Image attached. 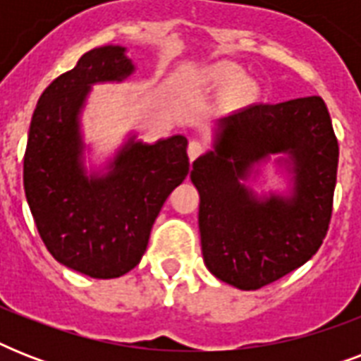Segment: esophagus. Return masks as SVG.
Wrapping results in <instances>:
<instances>
[{
    "label": "esophagus",
    "mask_w": 361,
    "mask_h": 361,
    "mask_svg": "<svg viewBox=\"0 0 361 361\" xmlns=\"http://www.w3.org/2000/svg\"><path fill=\"white\" fill-rule=\"evenodd\" d=\"M200 152H202V144H200V142L198 140L189 142V146H187V155H189L191 161H195V159L200 155Z\"/></svg>",
    "instance_id": "34e87169"
}]
</instances>
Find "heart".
Returning a JSON list of instances; mask_svg holds the SVG:
<instances>
[{
  "label": "heart",
  "mask_w": 361,
  "mask_h": 361,
  "mask_svg": "<svg viewBox=\"0 0 361 361\" xmlns=\"http://www.w3.org/2000/svg\"><path fill=\"white\" fill-rule=\"evenodd\" d=\"M191 84L195 87H208V90H228V87L238 86V104H247L257 97L258 92L257 84L247 80L245 71L241 69L240 65L225 63V61L212 63L202 71H198L197 75L192 76Z\"/></svg>",
  "instance_id": "b5f03b06"
}]
</instances>
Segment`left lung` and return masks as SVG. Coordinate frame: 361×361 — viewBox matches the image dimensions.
I'll return each mask as SVG.
<instances>
[{"label":"left lung","mask_w":361,"mask_h":361,"mask_svg":"<svg viewBox=\"0 0 361 361\" xmlns=\"http://www.w3.org/2000/svg\"><path fill=\"white\" fill-rule=\"evenodd\" d=\"M274 159L287 191L250 187ZM339 146L320 97L251 104L215 121L212 149L192 163L206 268L240 290H257L305 264L331 217Z\"/></svg>","instance_id":"obj_1"}]
</instances>
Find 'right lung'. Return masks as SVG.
I'll list each match as a JSON object with an SVG mask.
<instances>
[{"instance_id": "add662e5", "label": "right lung", "mask_w": 361, "mask_h": 361, "mask_svg": "<svg viewBox=\"0 0 361 361\" xmlns=\"http://www.w3.org/2000/svg\"><path fill=\"white\" fill-rule=\"evenodd\" d=\"M135 69L120 44L86 52L42 92L27 135L24 191L37 231L59 264L93 279L140 262L164 200L189 174L183 135L147 144L129 133L112 157L92 163L82 130L92 87Z\"/></svg>"}]
</instances>
